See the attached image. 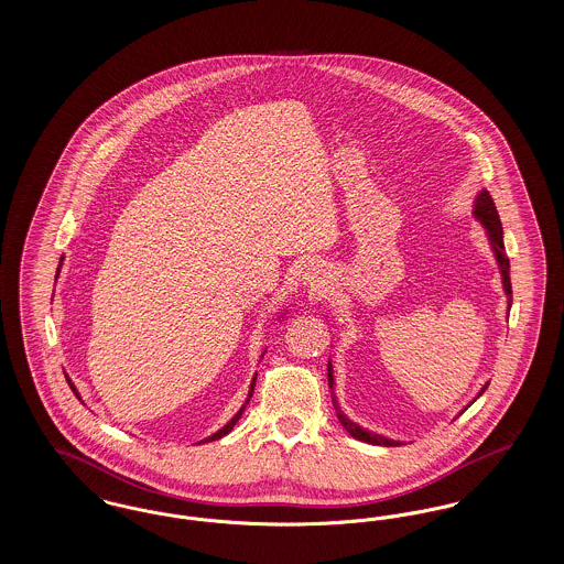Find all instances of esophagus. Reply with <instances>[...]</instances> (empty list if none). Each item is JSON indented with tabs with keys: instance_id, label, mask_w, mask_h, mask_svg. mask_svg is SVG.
Wrapping results in <instances>:
<instances>
[{
	"instance_id": "esophagus-1",
	"label": "esophagus",
	"mask_w": 564,
	"mask_h": 564,
	"mask_svg": "<svg viewBox=\"0 0 564 564\" xmlns=\"http://www.w3.org/2000/svg\"><path fill=\"white\" fill-rule=\"evenodd\" d=\"M304 279H306V283L311 285V288H323V270L319 267H313V269L306 270V274H304Z\"/></svg>"
}]
</instances>
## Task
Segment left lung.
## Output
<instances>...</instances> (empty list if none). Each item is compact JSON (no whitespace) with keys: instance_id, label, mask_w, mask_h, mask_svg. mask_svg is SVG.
I'll return each instance as SVG.
<instances>
[{"instance_id":"left-lung-1","label":"left lung","mask_w":564,"mask_h":564,"mask_svg":"<svg viewBox=\"0 0 564 564\" xmlns=\"http://www.w3.org/2000/svg\"><path fill=\"white\" fill-rule=\"evenodd\" d=\"M474 215H476V219L482 224L484 230H486V237H488V242H490V247H492L495 260H497L499 270H501V279H503V292H506V295H508V311H510V260H508V256H506V245H503V228H501V219H499L497 207H495V203H492V198H490L488 189H482V192L478 194V198H476V205H474ZM327 382H329V389H332V402H334V408H336V416H338V421L343 423V427L349 431L350 437H355V440H359V442H366V444H375V446H400V444H403V442H400V440H391V437H384V435H380V433H372V431L359 427L357 423H352L349 416H347V414L340 410V405H338V402H336V395H334V370H332V361H327ZM486 387H488V382H486L482 389H480L478 398H480L484 391H486ZM478 398H476V400H478ZM476 400H474V402H476ZM471 403H469V405H471ZM465 410H467V408H465Z\"/></svg>"}]
</instances>
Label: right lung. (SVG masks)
Segmentation results:
<instances>
[{
    "mask_svg": "<svg viewBox=\"0 0 564 564\" xmlns=\"http://www.w3.org/2000/svg\"><path fill=\"white\" fill-rule=\"evenodd\" d=\"M61 264H63V258H61ZM61 264H58V269H56V276H58V270H61ZM67 382H69V387H72V391H74V393H76V398H78V400H80V393H78V391H76V387H74V382H72V380H69V378H67ZM253 384H256V378H253V380H251V389H249V393H247V400H245V403H242L241 410H239V412H237V414H235V416H232V419H230V421H228V423H226V425H224V427H221V430L215 431V433H214V435H212V437H207V440H203V442H214V440H219V437H224V435H228V433H230V431H232V427H235V425H237V421H239V419H241V414H242V412H245V408H247V403H249V400H251V395H253Z\"/></svg>",
    "mask_w": 564,
    "mask_h": 564,
    "instance_id": "obj_1",
    "label": "right lung"
}]
</instances>
